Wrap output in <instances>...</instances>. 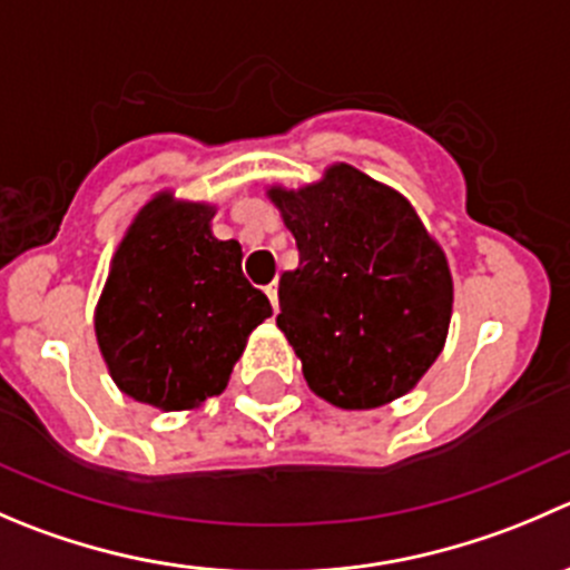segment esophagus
<instances>
[{"mask_svg":"<svg viewBox=\"0 0 570 570\" xmlns=\"http://www.w3.org/2000/svg\"><path fill=\"white\" fill-rule=\"evenodd\" d=\"M264 292H267L269 303H273V308H275V312H278V284H269Z\"/></svg>","mask_w":570,"mask_h":570,"instance_id":"esophagus-1","label":"esophagus"}]
</instances>
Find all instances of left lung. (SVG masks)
I'll return each mask as SVG.
<instances>
[{
	"instance_id": "obj_1",
	"label": "left lung",
	"mask_w": 570,
	"mask_h": 570,
	"mask_svg": "<svg viewBox=\"0 0 570 570\" xmlns=\"http://www.w3.org/2000/svg\"><path fill=\"white\" fill-rule=\"evenodd\" d=\"M301 267L281 275L278 328L303 379L340 409H379L429 373L449 340L454 278L412 203L345 161L267 186Z\"/></svg>"
}]
</instances>
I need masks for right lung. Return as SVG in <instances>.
<instances>
[{"mask_svg":"<svg viewBox=\"0 0 570 570\" xmlns=\"http://www.w3.org/2000/svg\"><path fill=\"white\" fill-rule=\"evenodd\" d=\"M217 206L161 189L110 256L94 334L114 384L161 412H191L228 386L253 331L273 314L242 275V245L217 239Z\"/></svg>","mask_w":570,"mask_h":570,"instance_id":"right-lung-1","label":"right lung"}]
</instances>
